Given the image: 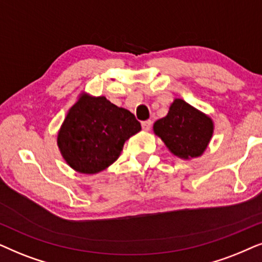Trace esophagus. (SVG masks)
<instances>
[{
  "instance_id": "obj_1",
  "label": "esophagus",
  "mask_w": 262,
  "mask_h": 262,
  "mask_svg": "<svg viewBox=\"0 0 262 262\" xmlns=\"http://www.w3.org/2000/svg\"><path fill=\"white\" fill-rule=\"evenodd\" d=\"M141 125H142V129H144L145 132H148L149 129H151V127H152V122L149 121V120H147V121H144L141 123Z\"/></svg>"
}]
</instances>
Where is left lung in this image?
Segmentation results:
<instances>
[{"mask_svg":"<svg viewBox=\"0 0 262 262\" xmlns=\"http://www.w3.org/2000/svg\"><path fill=\"white\" fill-rule=\"evenodd\" d=\"M153 129L173 155L187 159L201 156L206 149L213 123L184 100L176 99L166 116L157 121Z\"/></svg>","mask_w":262,"mask_h":262,"instance_id":"1","label":"left lung"}]
</instances>
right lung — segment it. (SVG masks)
Listing matches in <instances>:
<instances>
[{
	"label": "right lung",
	"instance_id": "1",
	"mask_svg": "<svg viewBox=\"0 0 262 262\" xmlns=\"http://www.w3.org/2000/svg\"><path fill=\"white\" fill-rule=\"evenodd\" d=\"M140 130V122L130 111L105 97L81 96L67 114L57 142L69 166L96 173L111 165L125 140Z\"/></svg>",
	"mask_w": 262,
	"mask_h": 262
}]
</instances>
